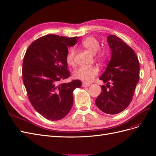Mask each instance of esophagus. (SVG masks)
I'll use <instances>...</instances> for the list:
<instances>
[{"label":"esophagus","instance_id":"esophagus-1","mask_svg":"<svg viewBox=\"0 0 156 156\" xmlns=\"http://www.w3.org/2000/svg\"><path fill=\"white\" fill-rule=\"evenodd\" d=\"M82 86H83V87H89V86H90V83H87L83 82Z\"/></svg>","mask_w":156,"mask_h":156}]
</instances>
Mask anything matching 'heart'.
Returning <instances> with one entry per match:
<instances>
[{
    "mask_svg": "<svg viewBox=\"0 0 156 156\" xmlns=\"http://www.w3.org/2000/svg\"><path fill=\"white\" fill-rule=\"evenodd\" d=\"M82 45L93 55L96 54L100 49V43L94 37H87L85 38L82 42ZM75 54L76 50L74 48L68 49L65 57L66 61L68 65H74ZM106 57V52L103 50L100 51L96 55V57L100 61L105 60ZM98 73H99V70L95 66H82L74 71L73 76L75 78L89 83L93 80Z\"/></svg>",
    "mask_w": 156,
    "mask_h": 156,
    "instance_id": "obj_1",
    "label": "heart"
}]
</instances>
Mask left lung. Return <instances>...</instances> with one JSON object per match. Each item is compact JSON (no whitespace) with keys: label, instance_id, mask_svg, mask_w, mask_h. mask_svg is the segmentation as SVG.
<instances>
[{"label":"left lung","instance_id":"1","mask_svg":"<svg viewBox=\"0 0 156 156\" xmlns=\"http://www.w3.org/2000/svg\"><path fill=\"white\" fill-rule=\"evenodd\" d=\"M107 42L111 57L100 80L106 83L97 97L95 105L102 112L116 114L125 110L132 101L139 80L140 65L133 49L115 35H109ZM111 83L112 86L109 87ZM109 86V89L106 87Z\"/></svg>","mask_w":156,"mask_h":156}]
</instances>
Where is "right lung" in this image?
Instances as JSON below:
<instances>
[{
    "label": "right lung",
    "instance_id": "add662e5",
    "mask_svg": "<svg viewBox=\"0 0 156 156\" xmlns=\"http://www.w3.org/2000/svg\"><path fill=\"white\" fill-rule=\"evenodd\" d=\"M78 38L48 34L34 41L23 61V81L33 108L43 117L57 121L69 114L73 105V91L82 82L74 80L59 84L69 77L66 53Z\"/></svg>",
    "mask_w": 156,
    "mask_h": 156
}]
</instances>
